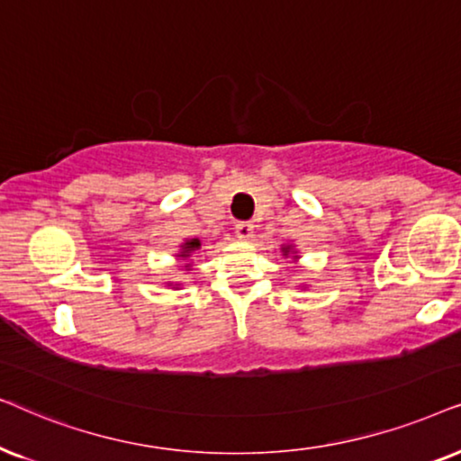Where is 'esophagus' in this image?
<instances>
[{"mask_svg": "<svg viewBox=\"0 0 461 461\" xmlns=\"http://www.w3.org/2000/svg\"><path fill=\"white\" fill-rule=\"evenodd\" d=\"M236 234L244 242L253 240V238H255V225L253 223H238L236 225Z\"/></svg>", "mask_w": 461, "mask_h": 461, "instance_id": "esophagus-1", "label": "esophagus"}]
</instances>
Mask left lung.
Instances as JSON below:
<instances>
[{
    "label": "left lung",
    "instance_id": "obj_1",
    "mask_svg": "<svg viewBox=\"0 0 461 461\" xmlns=\"http://www.w3.org/2000/svg\"><path fill=\"white\" fill-rule=\"evenodd\" d=\"M282 255H285V257H293V259H294V261H297V259H299L297 250H294V247H293V244H285V247H282Z\"/></svg>",
    "mask_w": 461,
    "mask_h": 461
}]
</instances>
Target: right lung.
I'll return each instance as SVG.
<instances>
[{"label": "right lung", "mask_w": 461, "mask_h": 461, "mask_svg": "<svg viewBox=\"0 0 461 461\" xmlns=\"http://www.w3.org/2000/svg\"><path fill=\"white\" fill-rule=\"evenodd\" d=\"M200 247H202L200 238H187V240L181 242L179 250H176L175 257H176V259L183 261L181 267H185L187 272H189V269H192V261H189V257H192V253H195V250H198ZM167 285L173 286V288H179V285H173V282H167Z\"/></svg>", "instance_id": "add662e5"}]
</instances>
